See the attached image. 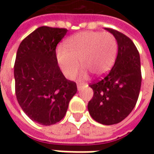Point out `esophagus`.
Here are the masks:
<instances>
[{"label":"esophagus","mask_w":154,"mask_h":154,"mask_svg":"<svg viewBox=\"0 0 154 154\" xmlns=\"http://www.w3.org/2000/svg\"><path fill=\"white\" fill-rule=\"evenodd\" d=\"M85 88V85L84 84H78V85H77V89L78 90H81Z\"/></svg>","instance_id":"esophagus-1"}]
</instances>
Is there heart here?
Wrapping results in <instances>:
<instances>
[{"label": "heart", "mask_w": 154, "mask_h": 154, "mask_svg": "<svg viewBox=\"0 0 154 154\" xmlns=\"http://www.w3.org/2000/svg\"><path fill=\"white\" fill-rule=\"evenodd\" d=\"M117 42L109 32L83 31L65 40V47L59 46L55 55L62 73L69 79L75 77L79 68V79H87L89 72L96 77L107 74L117 54Z\"/></svg>", "instance_id": "b5f03b06"}]
</instances>
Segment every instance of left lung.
I'll return each instance as SVG.
<instances>
[{
	"label": "left lung",
	"instance_id": "1",
	"mask_svg": "<svg viewBox=\"0 0 154 154\" xmlns=\"http://www.w3.org/2000/svg\"><path fill=\"white\" fill-rule=\"evenodd\" d=\"M105 30L117 40V58L109 73L89 85L94 96L88 103V110L96 122L112 125L124 120L137 103L142 82L141 65L138 50L128 37L110 28Z\"/></svg>",
	"mask_w": 154,
	"mask_h": 154
}]
</instances>
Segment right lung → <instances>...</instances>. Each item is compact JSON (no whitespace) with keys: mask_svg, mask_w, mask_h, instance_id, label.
<instances>
[{"mask_svg":"<svg viewBox=\"0 0 154 154\" xmlns=\"http://www.w3.org/2000/svg\"><path fill=\"white\" fill-rule=\"evenodd\" d=\"M67 31L39 27L21 41L16 53L14 77L17 101L31 120L45 126L65 117L77 92L76 84L65 79L55 55L58 43Z\"/></svg>","mask_w":154,"mask_h":154,"instance_id":"right-lung-1","label":"right lung"}]
</instances>
